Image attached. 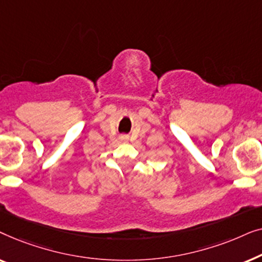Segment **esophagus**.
<instances>
[{
  "instance_id": "obj_1",
  "label": "esophagus",
  "mask_w": 262,
  "mask_h": 262,
  "mask_svg": "<svg viewBox=\"0 0 262 262\" xmlns=\"http://www.w3.org/2000/svg\"><path fill=\"white\" fill-rule=\"evenodd\" d=\"M121 139H127L126 136H124V137H121Z\"/></svg>"
}]
</instances>
